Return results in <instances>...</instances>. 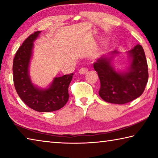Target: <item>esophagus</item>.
Instances as JSON below:
<instances>
[{
    "mask_svg": "<svg viewBox=\"0 0 158 158\" xmlns=\"http://www.w3.org/2000/svg\"><path fill=\"white\" fill-rule=\"evenodd\" d=\"M87 72H88V69L86 68H80V69L79 70V74H85Z\"/></svg>",
    "mask_w": 158,
    "mask_h": 158,
    "instance_id": "obj_1",
    "label": "esophagus"
}]
</instances>
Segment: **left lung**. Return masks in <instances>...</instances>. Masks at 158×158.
<instances>
[{
	"label": "left lung",
	"instance_id": "left-lung-1",
	"mask_svg": "<svg viewBox=\"0 0 158 158\" xmlns=\"http://www.w3.org/2000/svg\"><path fill=\"white\" fill-rule=\"evenodd\" d=\"M118 53L114 51L111 54ZM128 53L131 63L124 73L115 70L111 64L112 57H101L93 63L100 81L99 95L107 102L123 105L139 97L145 90L148 69L143 48L137 44Z\"/></svg>",
	"mask_w": 158,
	"mask_h": 158
}]
</instances>
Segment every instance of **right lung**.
<instances>
[{
  "label": "right lung",
  "mask_w": 158,
  "mask_h": 158,
  "mask_svg": "<svg viewBox=\"0 0 158 158\" xmlns=\"http://www.w3.org/2000/svg\"><path fill=\"white\" fill-rule=\"evenodd\" d=\"M41 31L30 35L19 48L13 60V80L17 94L23 102L33 110L49 112L65 106L69 99L68 87L73 73L56 77L47 89H40L32 84L28 68L33 52V42Z\"/></svg>",
  "instance_id": "right-lung-1"
}]
</instances>
